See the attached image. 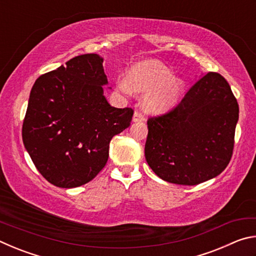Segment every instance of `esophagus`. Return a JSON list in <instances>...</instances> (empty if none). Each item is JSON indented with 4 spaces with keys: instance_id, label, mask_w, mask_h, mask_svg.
<instances>
[{
    "instance_id": "1",
    "label": "esophagus",
    "mask_w": 256,
    "mask_h": 256,
    "mask_svg": "<svg viewBox=\"0 0 256 256\" xmlns=\"http://www.w3.org/2000/svg\"><path fill=\"white\" fill-rule=\"evenodd\" d=\"M133 122L136 123V122H142V120H144V115L142 114L141 112H136L133 114Z\"/></svg>"
}]
</instances>
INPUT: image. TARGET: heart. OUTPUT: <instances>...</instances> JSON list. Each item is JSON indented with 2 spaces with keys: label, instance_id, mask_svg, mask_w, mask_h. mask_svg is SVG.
<instances>
[{
  "label": "heart",
  "instance_id": "b5f03b06",
  "mask_svg": "<svg viewBox=\"0 0 256 256\" xmlns=\"http://www.w3.org/2000/svg\"><path fill=\"white\" fill-rule=\"evenodd\" d=\"M118 88L125 94H148L144 110L151 114H162L175 105L183 92L184 81L172 76V72L154 60H144L133 66L128 72V81L118 82Z\"/></svg>",
  "mask_w": 256,
  "mask_h": 256
}]
</instances>
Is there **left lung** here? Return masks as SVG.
<instances>
[{"label":"left lung","mask_w":256,"mask_h":256,"mask_svg":"<svg viewBox=\"0 0 256 256\" xmlns=\"http://www.w3.org/2000/svg\"><path fill=\"white\" fill-rule=\"evenodd\" d=\"M238 112L226 79L209 72L174 110L148 120L146 162L168 183L198 185L214 178L230 162Z\"/></svg>","instance_id":"8db88e82"}]
</instances>
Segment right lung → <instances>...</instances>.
I'll use <instances>...</instances> for the list:
<instances>
[{"label": "right lung", "mask_w": 256, "mask_h": 256, "mask_svg": "<svg viewBox=\"0 0 256 256\" xmlns=\"http://www.w3.org/2000/svg\"><path fill=\"white\" fill-rule=\"evenodd\" d=\"M97 54L76 56L32 86L22 125L26 150L38 172L58 188L88 183L108 160L112 138L131 124L132 108H115Z\"/></svg>", "instance_id": "right-lung-1"}]
</instances>
